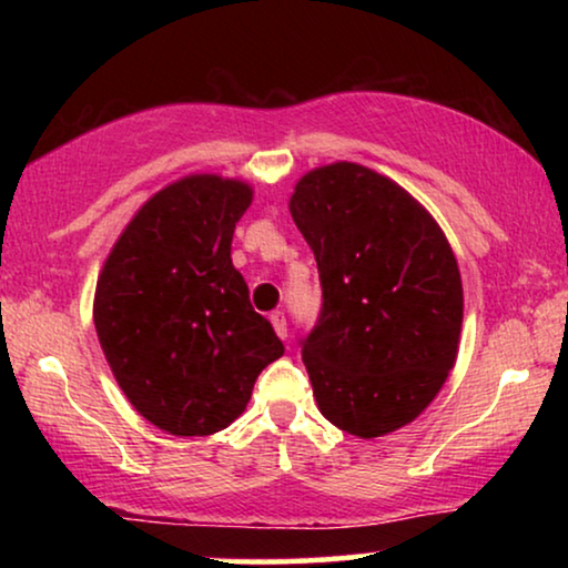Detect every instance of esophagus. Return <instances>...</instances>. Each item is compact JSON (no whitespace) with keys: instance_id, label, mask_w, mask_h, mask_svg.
Here are the masks:
<instances>
[{"instance_id":"obj_1","label":"esophagus","mask_w":568,"mask_h":568,"mask_svg":"<svg viewBox=\"0 0 568 568\" xmlns=\"http://www.w3.org/2000/svg\"><path fill=\"white\" fill-rule=\"evenodd\" d=\"M268 321H271V325H274L276 336L286 338V317H284V313H271Z\"/></svg>"}]
</instances>
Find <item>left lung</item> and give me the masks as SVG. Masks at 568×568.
<instances>
[{
  "label": "left lung",
  "mask_w": 568,
  "mask_h": 568,
  "mask_svg": "<svg viewBox=\"0 0 568 568\" xmlns=\"http://www.w3.org/2000/svg\"><path fill=\"white\" fill-rule=\"evenodd\" d=\"M323 286L302 341L313 395L359 439L414 422L455 367L463 282L437 220L406 189L356 162L305 173L290 199Z\"/></svg>",
  "instance_id": "left-lung-1"
}]
</instances>
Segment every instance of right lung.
Returning <instances> with one entry per match:
<instances>
[{
    "label": "right lung",
    "instance_id": "1",
    "mask_svg": "<svg viewBox=\"0 0 568 568\" xmlns=\"http://www.w3.org/2000/svg\"><path fill=\"white\" fill-rule=\"evenodd\" d=\"M251 183L191 173L146 199L108 253L92 321L131 406L175 437H206L243 414L284 354L232 266Z\"/></svg>",
    "mask_w": 568,
    "mask_h": 568
}]
</instances>
